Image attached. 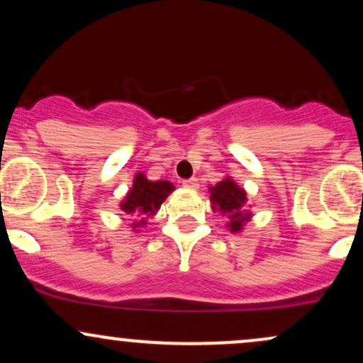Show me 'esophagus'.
Wrapping results in <instances>:
<instances>
[{
	"label": "esophagus",
	"instance_id": "obj_1",
	"mask_svg": "<svg viewBox=\"0 0 363 363\" xmlns=\"http://www.w3.org/2000/svg\"><path fill=\"white\" fill-rule=\"evenodd\" d=\"M182 186L187 187V189H193V191H196V189H198V187H199V184H198V179H196V177L186 179V181H182Z\"/></svg>",
	"mask_w": 363,
	"mask_h": 363
}]
</instances>
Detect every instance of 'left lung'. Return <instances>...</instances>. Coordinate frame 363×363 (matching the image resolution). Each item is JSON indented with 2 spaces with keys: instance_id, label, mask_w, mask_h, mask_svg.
Here are the masks:
<instances>
[{
  "instance_id": "left-lung-1",
  "label": "left lung",
  "mask_w": 363,
  "mask_h": 363,
  "mask_svg": "<svg viewBox=\"0 0 363 363\" xmlns=\"http://www.w3.org/2000/svg\"><path fill=\"white\" fill-rule=\"evenodd\" d=\"M208 193H210L211 210L227 216L225 227L232 234L242 232L245 223L252 218L251 210H249L251 205H247V193L244 187H240L234 179L227 176L215 186L208 187Z\"/></svg>"
}]
</instances>
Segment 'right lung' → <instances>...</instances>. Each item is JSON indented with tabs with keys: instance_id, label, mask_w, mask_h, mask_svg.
<instances>
[{
	"instance_id": "1",
	"label": "right lung",
	"mask_w": 363,
	"mask_h": 363,
	"mask_svg": "<svg viewBox=\"0 0 363 363\" xmlns=\"http://www.w3.org/2000/svg\"><path fill=\"white\" fill-rule=\"evenodd\" d=\"M174 189L176 187L172 182L164 181V179L150 181L143 172L136 174L131 189L119 203L121 210L133 218V222L129 223L133 232H140V228L147 227L150 216L157 215L162 203L169 198L170 193H174Z\"/></svg>"
}]
</instances>
